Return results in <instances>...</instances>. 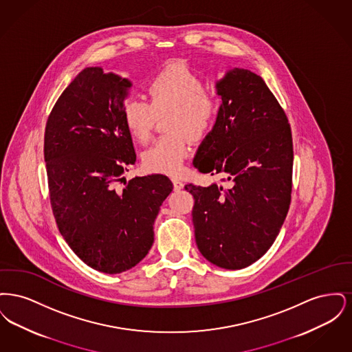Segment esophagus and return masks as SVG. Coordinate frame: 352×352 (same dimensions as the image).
I'll use <instances>...</instances> for the list:
<instances>
[{
    "label": "esophagus",
    "mask_w": 352,
    "mask_h": 352,
    "mask_svg": "<svg viewBox=\"0 0 352 352\" xmlns=\"http://www.w3.org/2000/svg\"><path fill=\"white\" fill-rule=\"evenodd\" d=\"M171 181H173L174 190H175V191H179V190H182V188H184V184H182V181H181V179H178V178H173Z\"/></svg>",
    "instance_id": "1"
}]
</instances>
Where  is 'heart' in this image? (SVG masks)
Wrapping results in <instances>:
<instances>
[{
	"label": "heart",
	"instance_id": "1",
	"mask_svg": "<svg viewBox=\"0 0 352 352\" xmlns=\"http://www.w3.org/2000/svg\"><path fill=\"white\" fill-rule=\"evenodd\" d=\"M148 101L128 96L121 104V118L135 141L149 140L155 116L168 113L166 129L171 134L155 140L142 153V165L151 173L178 174L190 155L192 140L211 133L219 116L217 96L206 91L201 78L181 62H174L151 76Z\"/></svg>",
	"mask_w": 352,
	"mask_h": 352
}]
</instances>
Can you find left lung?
Listing matches in <instances>:
<instances>
[{
    "label": "left lung",
    "instance_id": "1",
    "mask_svg": "<svg viewBox=\"0 0 352 352\" xmlns=\"http://www.w3.org/2000/svg\"><path fill=\"white\" fill-rule=\"evenodd\" d=\"M221 98L214 129L194 158L201 173L221 174L227 187L188 184L201 254L224 269L248 267L265 254L292 198L293 140L284 109L261 76L232 68L217 82Z\"/></svg>",
    "mask_w": 352,
    "mask_h": 352
}]
</instances>
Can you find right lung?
Instances as JSON below:
<instances>
[{"instance_id":"right-lung-1","label":"right lung","mask_w":352,"mask_h":352,"mask_svg":"<svg viewBox=\"0 0 352 352\" xmlns=\"http://www.w3.org/2000/svg\"><path fill=\"white\" fill-rule=\"evenodd\" d=\"M131 87V80L102 68H84L55 102L45 131L59 232L88 267L108 274L133 268L151 251L154 220L173 191L162 174L118 187L135 162L132 135L121 118Z\"/></svg>"}]
</instances>
